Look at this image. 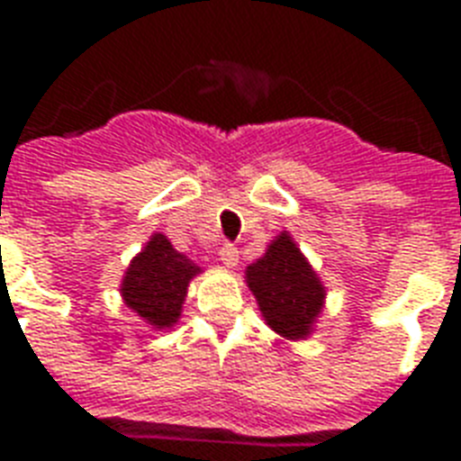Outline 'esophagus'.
<instances>
[{
  "instance_id": "obj_1",
  "label": "esophagus",
  "mask_w": 461,
  "mask_h": 461,
  "mask_svg": "<svg viewBox=\"0 0 461 461\" xmlns=\"http://www.w3.org/2000/svg\"><path fill=\"white\" fill-rule=\"evenodd\" d=\"M220 260H222L224 266L227 267H234L239 263V251L237 246L231 244H224L222 249H220Z\"/></svg>"
}]
</instances>
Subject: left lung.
Listing matches in <instances>:
<instances>
[{
    "instance_id": "obj_1",
    "label": "left lung",
    "mask_w": 461,
    "mask_h": 461,
    "mask_svg": "<svg viewBox=\"0 0 461 461\" xmlns=\"http://www.w3.org/2000/svg\"><path fill=\"white\" fill-rule=\"evenodd\" d=\"M246 285L266 322L287 339H306L325 303V287L289 231L246 267Z\"/></svg>"
}]
</instances>
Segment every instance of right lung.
Segmentation results:
<instances>
[{"label":"right lung","instance_id":"obj_1","mask_svg":"<svg viewBox=\"0 0 461 461\" xmlns=\"http://www.w3.org/2000/svg\"><path fill=\"white\" fill-rule=\"evenodd\" d=\"M201 273L194 260L179 253L165 234H153L143 251L126 267L122 296L133 313L155 330L172 328L186 302L188 282Z\"/></svg>","mask_w":461,"mask_h":461}]
</instances>
